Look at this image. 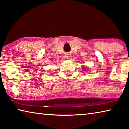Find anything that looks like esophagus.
<instances>
[{
    "label": "esophagus",
    "instance_id": "1",
    "mask_svg": "<svg viewBox=\"0 0 129 129\" xmlns=\"http://www.w3.org/2000/svg\"><path fill=\"white\" fill-rule=\"evenodd\" d=\"M65 57H66V58H67V59H69V58H70V56L69 55H67Z\"/></svg>",
    "mask_w": 129,
    "mask_h": 129
}]
</instances>
